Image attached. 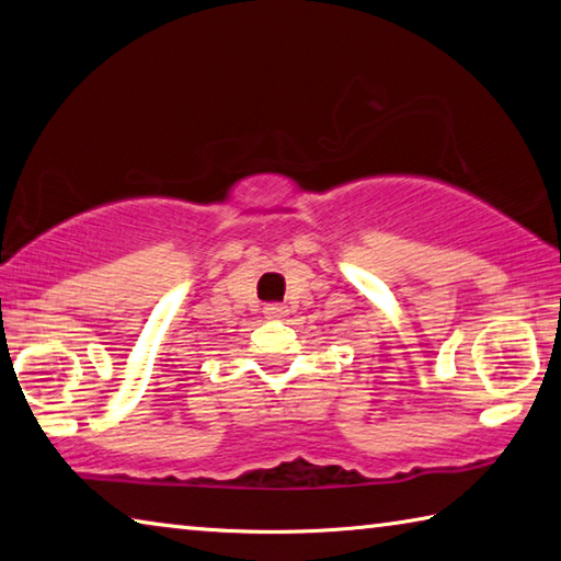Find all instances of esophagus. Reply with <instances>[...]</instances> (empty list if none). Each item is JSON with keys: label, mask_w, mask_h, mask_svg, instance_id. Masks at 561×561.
Here are the masks:
<instances>
[{"label": "esophagus", "mask_w": 561, "mask_h": 561, "mask_svg": "<svg viewBox=\"0 0 561 561\" xmlns=\"http://www.w3.org/2000/svg\"><path fill=\"white\" fill-rule=\"evenodd\" d=\"M264 314L270 319H284L289 314V309L284 307V304H267V307H264Z\"/></svg>", "instance_id": "obj_1"}]
</instances>
